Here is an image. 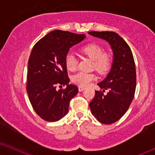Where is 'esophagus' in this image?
Masks as SVG:
<instances>
[{
  "label": "esophagus",
  "instance_id": "obj_1",
  "mask_svg": "<svg viewBox=\"0 0 155 155\" xmlns=\"http://www.w3.org/2000/svg\"><path fill=\"white\" fill-rule=\"evenodd\" d=\"M78 90H79L80 92H82L84 90V87L83 86H79L78 87Z\"/></svg>",
  "mask_w": 155,
  "mask_h": 155
}]
</instances>
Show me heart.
I'll list each match as a JSON object with an SVG mask.
<instances>
[{"mask_svg": "<svg viewBox=\"0 0 155 155\" xmlns=\"http://www.w3.org/2000/svg\"><path fill=\"white\" fill-rule=\"evenodd\" d=\"M84 56L92 60V68H94L99 73L104 74L109 71L111 65V56L108 53L103 52V48L96 43H90L82 46L80 50ZM65 67L68 71L73 72L78 67V61L73 54L69 53L65 59ZM96 74L94 73L79 72L72 77V81L80 86H87L92 81L97 79Z\"/></svg>", "mask_w": 155, "mask_h": 155, "instance_id": "b5f03b06", "label": "heart"}]
</instances>
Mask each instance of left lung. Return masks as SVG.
<instances>
[{"instance_id":"1","label":"left lung","mask_w":155,"mask_h":155,"mask_svg":"<svg viewBox=\"0 0 155 155\" xmlns=\"http://www.w3.org/2000/svg\"><path fill=\"white\" fill-rule=\"evenodd\" d=\"M89 35L107 41L113 51V63L107 77L98 84L107 94L95 91L90 103L92 115L104 124H111L120 119L130 107L136 87L134 58L128 44L114 31H90Z\"/></svg>"}]
</instances>
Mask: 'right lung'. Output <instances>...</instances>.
<instances>
[{
  "label": "right lung",
  "mask_w": 155,
  "mask_h": 155,
  "mask_svg": "<svg viewBox=\"0 0 155 155\" xmlns=\"http://www.w3.org/2000/svg\"><path fill=\"white\" fill-rule=\"evenodd\" d=\"M85 37L56 29L37 41L31 50L27 91L34 110L44 120L54 122L65 116L71 99L78 94V87L68 84L65 59L70 48ZM57 85L67 88L58 91Z\"/></svg>",
  "instance_id": "add662e5"
}]
</instances>
